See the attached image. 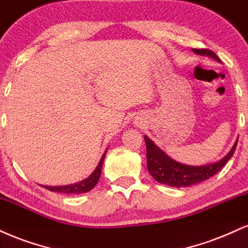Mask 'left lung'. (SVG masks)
Returning a JSON list of instances; mask_svg holds the SVG:
<instances>
[{
  "mask_svg": "<svg viewBox=\"0 0 248 248\" xmlns=\"http://www.w3.org/2000/svg\"><path fill=\"white\" fill-rule=\"evenodd\" d=\"M193 51L195 53L206 55V57H210L212 59L217 60L218 62H220L219 58L210 49L193 48ZM144 139L145 142H146L147 170L150 171V174L159 183L176 188L194 186L196 183L205 181V180L214 176L215 174H217L225 166L226 162L231 159V156L233 155L238 142L237 138L230 152L219 161L212 162V164L209 165L190 166L180 164V162L171 159L164 151L160 150L147 136H144Z\"/></svg>",
  "mask_w": 248,
  "mask_h": 248,
  "instance_id": "left-lung-1",
  "label": "left lung"
}]
</instances>
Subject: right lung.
I'll return each mask as SVG.
<instances>
[{"mask_svg":"<svg viewBox=\"0 0 248 248\" xmlns=\"http://www.w3.org/2000/svg\"><path fill=\"white\" fill-rule=\"evenodd\" d=\"M108 151V150H107ZM107 151L103 153L102 158L98 162L97 167L95 168V170L93 171L87 179L82 180V181L73 183V185H66V186H42V187L48 189L49 191H55V193H62V194H83L88 193L92 190L93 188L97 185L98 180H100L101 173H102V165H103L104 158H106Z\"/></svg>","mask_w":248,"mask_h":248,"instance_id":"add662e5","label":"right lung"}]
</instances>
